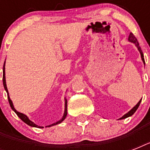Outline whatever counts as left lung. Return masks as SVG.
<instances>
[{
    "mask_svg": "<svg viewBox=\"0 0 150 150\" xmlns=\"http://www.w3.org/2000/svg\"><path fill=\"white\" fill-rule=\"evenodd\" d=\"M128 40L130 41V42H132V43H134L135 44V45H136V47H137L138 49H139V50L140 54H141V57H142V61H143V62H144V64H145L144 56H143L142 51V50H141V47H139V42H138L137 39H136V37H135V36H134V34H133L132 33H131L130 35H129V36H128ZM141 101H142V100H140L139 102L137 104L135 105V107H133L132 109L130 111L128 112V113H127V114H125V115H124V116L122 117H121V118H120V119H125V118H126V117H128L132 116V114H134V113H135V111H136V110L138 109V107H139V104H140V103H141Z\"/></svg>",
    "mask_w": 150,
    "mask_h": 150,
    "instance_id": "8db88e82",
    "label": "left lung"
}]
</instances>
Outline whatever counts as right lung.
I'll return each instance as SVG.
<instances>
[{
  "mask_svg": "<svg viewBox=\"0 0 150 150\" xmlns=\"http://www.w3.org/2000/svg\"><path fill=\"white\" fill-rule=\"evenodd\" d=\"M4 64H5V62H4ZM4 71H4V68H3V84H4V89H5L6 92H7V93H8V102H9V104H10L11 107V109H12L15 112V114H17L18 117H19V118L21 119L22 121H24L25 123L27 124L28 125L32 126V127H36V128H43V127H39V126H37L36 124H34L33 121H30V120L28 118V117H27L26 115H25V114H22V113H19V112H18L17 110H16L15 108H14V106H13L12 102H11V100L10 97H9V96H8V89H7V86H6V82H5V72H4ZM66 116H67V100H65V110H64V116H63V117H62V119H61V121H57V122L53 124V125H49L48 127H50V126H53V125H57V124H60L61 122H62V121L64 120V118L66 117Z\"/></svg>",
  "mask_w": 150,
  "mask_h": 150,
  "instance_id": "add662e5",
  "label": "right lung"
}]
</instances>
